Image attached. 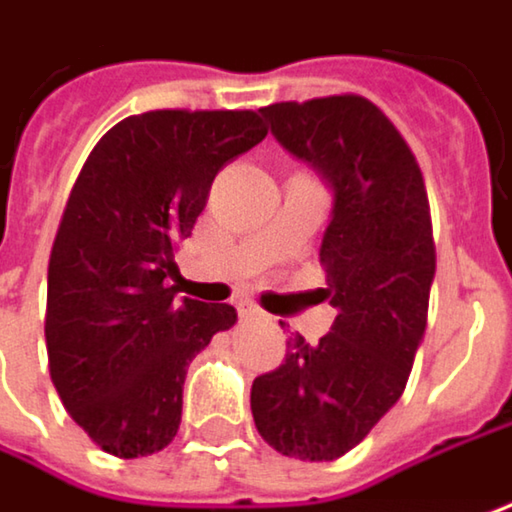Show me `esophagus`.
Returning a JSON list of instances; mask_svg holds the SVG:
<instances>
[{"label":"esophagus","mask_w":512,"mask_h":512,"mask_svg":"<svg viewBox=\"0 0 512 512\" xmlns=\"http://www.w3.org/2000/svg\"><path fill=\"white\" fill-rule=\"evenodd\" d=\"M237 313L240 316H260V310L252 302H237Z\"/></svg>","instance_id":"34e87169"}]
</instances>
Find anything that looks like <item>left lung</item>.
Here are the masks:
<instances>
[{"label":"left lung","mask_w":512,"mask_h":512,"mask_svg":"<svg viewBox=\"0 0 512 512\" xmlns=\"http://www.w3.org/2000/svg\"><path fill=\"white\" fill-rule=\"evenodd\" d=\"M275 140L334 190L319 263L337 319L319 346L287 340L255 378L252 416L275 451L337 460L404 393L428 325L437 249L422 169L387 114L343 93L260 108Z\"/></svg>","instance_id":"1"}]
</instances>
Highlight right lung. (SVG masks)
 <instances>
[{"mask_svg": "<svg viewBox=\"0 0 512 512\" xmlns=\"http://www.w3.org/2000/svg\"><path fill=\"white\" fill-rule=\"evenodd\" d=\"M266 137L257 111H146L90 152L49 257V375L78 428L114 457L175 440L190 360L237 322L231 304L175 299V249L216 172Z\"/></svg>", "mask_w": 512, "mask_h": 512, "instance_id": "obj_1", "label": "right lung"}]
</instances>
